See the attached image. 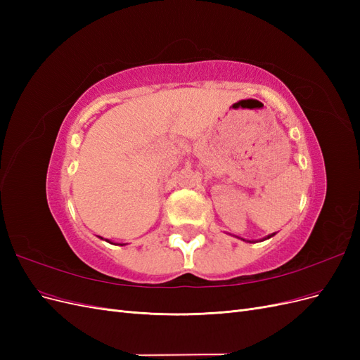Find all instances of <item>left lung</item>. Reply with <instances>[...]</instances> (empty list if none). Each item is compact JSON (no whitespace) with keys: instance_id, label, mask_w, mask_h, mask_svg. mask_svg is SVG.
Wrapping results in <instances>:
<instances>
[{"instance_id":"left-lung-1","label":"left lung","mask_w":360,"mask_h":360,"mask_svg":"<svg viewBox=\"0 0 360 360\" xmlns=\"http://www.w3.org/2000/svg\"><path fill=\"white\" fill-rule=\"evenodd\" d=\"M269 237H270V236H269Z\"/></svg>"}]
</instances>
